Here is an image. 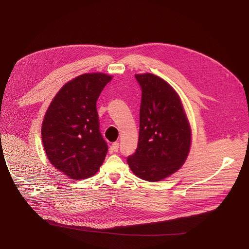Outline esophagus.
I'll return each instance as SVG.
<instances>
[{
  "mask_svg": "<svg viewBox=\"0 0 249 249\" xmlns=\"http://www.w3.org/2000/svg\"><path fill=\"white\" fill-rule=\"evenodd\" d=\"M118 150H119V143L118 142H114V143L110 146V152L111 153H117L118 152Z\"/></svg>",
  "mask_w": 249,
  "mask_h": 249,
  "instance_id": "esophagus-1",
  "label": "esophagus"
}]
</instances>
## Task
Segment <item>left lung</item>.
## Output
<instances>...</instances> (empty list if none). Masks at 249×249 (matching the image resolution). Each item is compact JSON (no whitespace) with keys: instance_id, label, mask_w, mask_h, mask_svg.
<instances>
[{"instance_id":"obj_1","label":"left lung","mask_w":249,"mask_h":249,"mask_svg":"<svg viewBox=\"0 0 249 249\" xmlns=\"http://www.w3.org/2000/svg\"><path fill=\"white\" fill-rule=\"evenodd\" d=\"M142 89L136 152L127 158L131 170L147 181H160L178 170L190 149L191 130L180 98L162 79L135 75Z\"/></svg>"}]
</instances>
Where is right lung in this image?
Masks as SVG:
<instances>
[{
    "label": "right lung",
    "mask_w": 249,
    "mask_h": 249,
    "mask_svg": "<svg viewBox=\"0 0 249 249\" xmlns=\"http://www.w3.org/2000/svg\"><path fill=\"white\" fill-rule=\"evenodd\" d=\"M111 79L102 73L81 75L58 91L46 111L41 129L46 156L72 179L92 176L107 154L96 101Z\"/></svg>",
    "instance_id": "obj_1"
}]
</instances>
